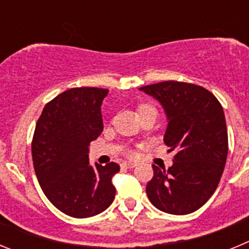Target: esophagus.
<instances>
[{"instance_id":"obj_1","label":"esophagus","mask_w":249,"mask_h":249,"mask_svg":"<svg viewBox=\"0 0 249 249\" xmlns=\"http://www.w3.org/2000/svg\"><path fill=\"white\" fill-rule=\"evenodd\" d=\"M121 167H122V168L131 169L133 168V167H136V163H133V162H122V163H121Z\"/></svg>"}]
</instances>
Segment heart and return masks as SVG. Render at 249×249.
<instances>
[{
	"mask_svg": "<svg viewBox=\"0 0 249 249\" xmlns=\"http://www.w3.org/2000/svg\"><path fill=\"white\" fill-rule=\"evenodd\" d=\"M148 111H156L155 108H153V107H152V106H149V105H141V106H138V114H143V113H146V112H148ZM129 155H132V152H128Z\"/></svg>",
	"mask_w": 249,
	"mask_h": 249,
	"instance_id": "1",
	"label": "heart"
}]
</instances>
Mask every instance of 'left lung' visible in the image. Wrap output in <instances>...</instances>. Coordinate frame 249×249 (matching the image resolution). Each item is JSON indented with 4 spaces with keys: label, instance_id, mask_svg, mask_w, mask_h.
Listing matches in <instances>:
<instances>
[{
    "label": "left lung",
    "instance_id": "left-lung-1",
    "mask_svg": "<svg viewBox=\"0 0 249 249\" xmlns=\"http://www.w3.org/2000/svg\"><path fill=\"white\" fill-rule=\"evenodd\" d=\"M140 89L164 108L168 124L163 141L177 152L168 169L152 164L147 196L162 212H195L214 193L226 166L228 135L222 105L208 89L192 83L164 81Z\"/></svg>",
    "mask_w": 249,
    "mask_h": 249
}]
</instances>
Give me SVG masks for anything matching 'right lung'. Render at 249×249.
Masks as SVG:
<instances>
[{
  "instance_id": "add662e5",
  "label": "right lung",
  "mask_w": 249,
  "mask_h": 249,
  "mask_svg": "<svg viewBox=\"0 0 249 249\" xmlns=\"http://www.w3.org/2000/svg\"><path fill=\"white\" fill-rule=\"evenodd\" d=\"M108 89L77 87L45 106L35 128L32 160L38 183L57 210L87 218L107 210L116 188L114 162L91 166L89 146L103 131L101 106Z\"/></svg>"
}]
</instances>
